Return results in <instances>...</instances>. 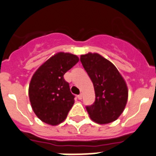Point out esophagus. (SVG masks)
Instances as JSON below:
<instances>
[{
	"instance_id": "1",
	"label": "esophagus",
	"mask_w": 156,
	"mask_h": 156,
	"mask_svg": "<svg viewBox=\"0 0 156 156\" xmlns=\"http://www.w3.org/2000/svg\"><path fill=\"white\" fill-rule=\"evenodd\" d=\"M77 98H78L79 99H82V98H83L82 93H81V94H80V95H78V96H77Z\"/></svg>"
}]
</instances>
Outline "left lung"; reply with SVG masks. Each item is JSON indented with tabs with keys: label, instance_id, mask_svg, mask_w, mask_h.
I'll use <instances>...</instances> for the list:
<instances>
[{
	"label": "left lung",
	"instance_id": "obj_1",
	"mask_svg": "<svg viewBox=\"0 0 156 156\" xmlns=\"http://www.w3.org/2000/svg\"><path fill=\"white\" fill-rule=\"evenodd\" d=\"M80 61L93 83L94 103L86 106L90 117L99 124L118 119L128 99V90L123 78L115 66L98 53L82 55Z\"/></svg>",
	"mask_w": 156,
	"mask_h": 156
}]
</instances>
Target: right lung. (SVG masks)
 <instances>
[{
    "label": "right lung",
    "mask_w": 156,
    "mask_h": 156,
    "mask_svg": "<svg viewBox=\"0 0 156 156\" xmlns=\"http://www.w3.org/2000/svg\"><path fill=\"white\" fill-rule=\"evenodd\" d=\"M79 62L76 55L57 53L41 65L31 79L29 97L37 116L45 123L60 124L74 103V96L64 74Z\"/></svg>",
    "instance_id": "1"
}]
</instances>
